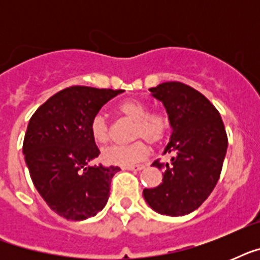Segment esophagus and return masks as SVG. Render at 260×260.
Masks as SVG:
<instances>
[{
  "label": "esophagus",
  "mask_w": 260,
  "mask_h": 260,
  "mask_svg": "<svg viewBox=\"0 0 260 260\" xmlns=\"http://www.w3.org/2000/svg\"><path fill=\"white\" fill-rule=\"evenodd\" d=\"M144 169V165H134V166H126L124 167V170L128 171H140Z\"/></svg>",
  "instance_id": "obj_1"
}]
</instances>
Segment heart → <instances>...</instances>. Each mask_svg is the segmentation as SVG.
<instances>
[{
	"instance_id": "obj_1",
	"label": "heart",
	"mask_w": 260,
	"mask_h": 260,
	"mask_svg": "<svg viewBox=\"0 0 260 260\" xmlns=\"http://www.w3.org/2000/svg\"><path fill=\"white\" fill-rule=\"evenodd\" d=\"M117 112L125 118L135 121L134 138L146 139L148 143L162 142L169 129V120L162 113H148L146 104L138 100H125L117 105ZM90 135L97 144H105L110 138L109 122L104 114H95L90 121ZM146 140L128 146H110L102 151L101 158L106 165L113 166H132L140 162L148 154Z\"/></svg>"
}]
</instances>
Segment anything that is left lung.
<instances>
[{
  "label": "left lung",
  "instance_id": "obj_1",
  "mask_svg": "<svg viewBox=\"0 0 260 260\" xmlns=\"http://www.w3.org/2000/svg\"><path fill=\"white\" fill-rule=\"evenodd\" d=\"M151 97L163 104L171 126L163 154H171L162 183L143 190L151 209L166 216H185L201 206L217 183L228 139L220 113L205 95L179 82L151 87Z\"/></svg>",
  "mask_w": 260,
  "mask_h": 260
}]
</instances>
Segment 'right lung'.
Masks as SVG:
<instances>
[{"label": "right lung", "mask_w": 260, "mask_h": 260, "mask_svg": "<svg viewBox=\"0 0 260 260\" xmlns=\"http://www.w3.org/2000/svg\"><path fill=\"white\" fill-rule=\"evenodd\" d=\"M124 90L71 86L48 98L28 122L22 154L30 178L59 216L81 221L108 202L110 181L120 167L91 165L100 150L90 121Z\"/></svg>", "instance_id": "right-lung-1"}]
</instances>
